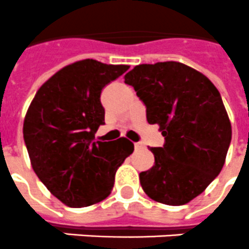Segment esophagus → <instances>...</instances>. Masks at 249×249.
<instances>
[{"mask_svg": "<svg viewBox=\"0 0 249 249\" xmlns=\"http://www.w3.org/2000/svg\"><path fill=\"white\" fill-rule=\"evenodd\" d=\"M134 148H135V150L143 149V144H142V143H135L134 144Z\"/></svg>", "mask_w": 249, "mask_h": 249, "instance_id": "obj_1", "label": "esophagus"}]
</instances>
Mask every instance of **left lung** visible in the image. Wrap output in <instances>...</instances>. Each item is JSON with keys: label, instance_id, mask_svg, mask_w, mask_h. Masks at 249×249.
<instances>
[{"label": "left lung", "instance_id": "left-lung-1", "mask_svg": "<svg viewBox=\"0 0 249 249\" xmlns=\"http://www.w3.org/2000/svg\"><path fill=\"white\" fill-rule=\"evenodd\" d=\"M158 124L163 147L150 148L154 166L139 173L150 199L183 205L199 196L220 173L231 141L221 96L202 73L178 62L139 64L125 74Z\"/></svg>", "mask_w": 249, "mask_h": 249}]
</instances>
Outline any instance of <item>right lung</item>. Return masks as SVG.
<instances>
[{
  "label": "right lung",
  "instance_id": "add662e5",
  "mask_svg": "<svg viewBox=\"0 0 249 249\" xmlns=\"http://www.w3.org/2000/svg\"><path fill=\"white\" fill-rule=\"evenodd\" d=\"M128 70L79 60L50 77L29 106L22 133L33 170L67 206L85 208L106 199L116 170L134 150L126 138L115 143L95 139L105 124L102 89Z\"/></svg>",
  "mask_w": 249,
  "mask_h": 249
}]
</instances>
